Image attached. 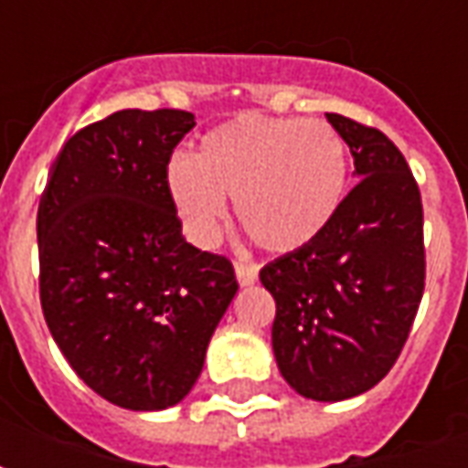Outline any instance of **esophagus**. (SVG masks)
Returning <instances> with one entry per match:
<instances>
[{
  "instance_id": "obj_1",
  "label": "esophagus",
  "mask_w": 468,
  "mask_h": 468,
  "mask_svg": "<svg viewBox=\"0 0 468 468\" xmlns=\"http://www.w3.org/2000/svg\"><path fill=\"white\" fill-rule=\"evenodd\" d=\"M235 278H238V283L243 285H253L258 281V265L253 263H235Z\"/></svg>"
}]
</instances>
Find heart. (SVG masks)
<instances>
[{
    "instance_id": "obj_1",
    "label": "heart",
    "mask_w": 468,
    "mask_h": 468,
    "mask_svg": "<svg viewBox=\"0 0 468 468\" xmlns=\"http://www.w3.org/2000/svg\"><path fill=\"white\" fill-rule=\"evenodd\" d=\"M167 195L195 245L235 218L261 250L288 255L331 228L348 193V147L324 120L245 112L200 137L193 160L167 165Z\"/></svg>"
}]
</instances>
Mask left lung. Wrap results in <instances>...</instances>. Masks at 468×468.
Masks as SVG:
<instances>
[{"label": "left lung", "mask_w": 468, "mask_h": 468, "mask_svg": "<svg viewBox=\"0 0 468 468\" xmlns=\"http://www.w3.org/2000/svg\"><path fill=\"white\" fill-rule=\"evenodd\" d=\"M358 185L315 243L261 271L275 301L278 371L311 401H346L399 358L423 295V210L399 147L378 130L328 112Z\"/></svg>", "instance_id": "8db88e82"}]
</instances>
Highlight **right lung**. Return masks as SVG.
I'll use <instances>...</instances> for the list:
<instances>
[{"label": "right lung", "mask_w": 468, "mask_h": 468, "mask_svg": "<svg viewBox=\"0 0 468 468\" xmlns=\"http://www.w3.org/2000/svg\"><path fill=\"white\" fill-rule=\"evenodd\" d=\"M183 110H120L72 134L37 213L39 298L67 363L105 401L163 411L190 393L238 293L233 265L183 238L167 163Z\"/></svg>", "instance_id": "obj_1"}]
</instances>
